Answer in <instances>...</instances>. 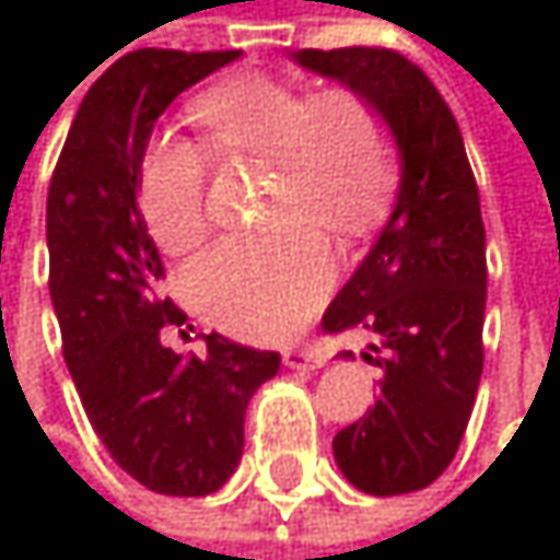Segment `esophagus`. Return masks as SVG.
I'll return each instance as SVG.
<instances>
[{"mask_svg": "<svg viewBox=\"0 0 560 560\" xmlns=\"http://www.w3.org/2000/svg\"><path fill=\"white\" fill-rule=\"evenodd\" d=\"M327 363V357H324V350H317V347H288L284 350V366L288 370H320Z\"/></svg>", "mask_w": 560, "mask_h": 560, "instance_id": "1", "label": "esophagus"}]
</instances>
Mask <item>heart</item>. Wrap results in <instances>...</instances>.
Wrapping results in <instances>:
<instances>
[{"label":"heart","instance_id":"b5f03b06","mask_svg":"<svg viewBox=\"0 0 560 560\" xmlns=\"http://www.w3.org/2000/svg\"><path fill=\"white\" fill-rule=\"evenodd\" d=\"M194 113L213 152L272 162L266 213L281 223L207 246L184 272L187 294L230 334L281 337L317 307L334 279L330 249L314 226L360 236L383 217L398 177L389 122L357 90L311 96L256 73L217 83ZM136 187L162 249L184 253L203 236L207 155L197 142L155 136Z\"/></svg>","mask_w":560,"mask_h":560}]
</instances>
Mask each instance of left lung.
Listing matches in <instances>:
<instances>
[{"instance_id":"left-lung-1","label":"left lung","mask_w":560,"mask_h":560,"mask_svg":"<svg viewBox=\"0 0 560 560\" xmlns=\"http://www.w3.org/2000/svg\"><path fill=\"white\" fill-rule=\"evenodd\" d=\"M294 60L363 93L389 122L401 155L389 223L330 301L324 330H370L376 340L363 360L383 370L376 405L334 438L337 467L363 493H415L454 460L480 389V190L457 119L418 63L389 48H304Z\"/></svg>"}]
</instances>
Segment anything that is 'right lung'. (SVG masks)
I'll return each instance as SVG.
<instances>
[{
  "instance_id": "add662e5",
  "label": "right lung",
  "mask_w": 560,
  "mask_h": 560,
  "mask_svg": "<svg viewBox=\"0 0 560 560\" xmlns=\"http://www.w3.org/2000/svg\"><path fill=\"white\" fill-rule=\"evenodd\" d=\"M240 51L139 48L83 96L48 190V253L63 363L109 457L165 497L220 490L243 457L253 392L281 357L207 334L203 353L162 343L187 314L139 207V162L177 93Z\"/></svg>"
}]
</instances>
